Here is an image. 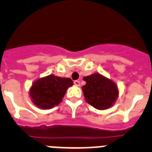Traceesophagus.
<instances>
[{"label": "esophagus", "instance_id": "34e87169", "mask_svg": "<svg viewBox=\"0 0 152 152\" xmlns=\"http://www.w3.org/2000/svg\"><path fill=\"white\" fill-rule=\"evenodd\" d=\"M74 84H75L76 86H80V80H75V81H74Z\"/></svg>", "mask_w": 152, "mask_h": 152}]
</instances>
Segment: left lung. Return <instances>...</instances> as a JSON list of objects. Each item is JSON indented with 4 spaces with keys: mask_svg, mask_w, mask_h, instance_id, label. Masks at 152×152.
<instances>
[{
    "mask_svg": "<svg viewBox=\"0 0 152 152\" xmlns=\"http://www.w3.org/2000/svg\"><path fill=\"white\" fill-rule=\"evenodd\" d=\"M86 84L82 87L86 101L97 110L112 107L119 95L117 86L110 79L98 73L84 77Z\"/></svg>",
    "mask_w": 152,
    "mask_h": 152,
    "instance_id": "8db88e82",
    "label": "left lung"
}]
</instances>
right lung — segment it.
Segmentation results:
<instances>
[{
  "label": "right lung",
  "instance_id": "obj_1",
  "mask_svg": "<svg viewBox=\"0 0 152 152\" xmlns=\"http://www.w3.org/2000/svg\"><path fill=\"white\" fill-rule=\"evenodd\" d=\"M72 85L71 78L50 75L36 80L29 90V95L36 107L52 109L61 103L67 89Z\"/></svg>",
  "mask_w": 152,
  "mask_h": 152
}]
</instances>
